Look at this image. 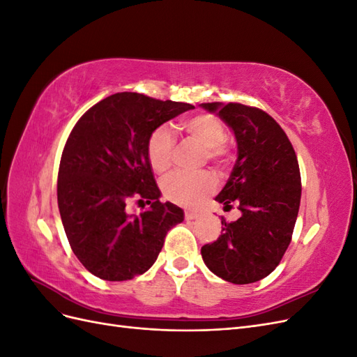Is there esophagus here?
<instances>
[{
    "label": "esophagus",
    "instance_id": "obj_1",
    "mask_svg": "<svg viewBox=\"0 0 357 357\" xmlns=\"http://www.w3.org/2000/svg\"><path fill=\"white\" fill-rule=\"evenodd\" d=\"M185 218H186V220H195L199 218V213L188 210V211H185Z\"/></svg>",
    "mask_w": 357,
    "mask_h": 357
}]
</instances>
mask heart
<instances>
[{"label": "heart", "mask_w": 357, "mask_h": 357, "mask_svg": "<svg viewBox=\"0 0 357 357\" xmlns=\"http://www.w3.org/2000/svg\"><path fill=\"white\" fill-rule=\"evenodd\" d=\"M190 142L205 149V158L215 165L225 164L226 156V129L218 116L201 113L189 117L180 125ZM176 143L167 128H158L149 137L147 159L155 172H165L174 158ZM162 192L167 199L180 205L199 204L205 197L215 189V181L210 174H185V172H172L160 183Z\"/></svg>", "instance_id": "heart-1"}]
</instances>
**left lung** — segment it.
<instances>
[{"instance_id":"8db88e82","label":"left lung","mask_w":357,"mask_h":357,"mask_svg":"<svg viewBox=\"0 0 357 357\" xmlns=\"http://www.w3.org/2000/svg\"><path fill=\"white\" fill-rule=\"evenodd\" d=\"M231 128L236 160L215 197L226 207L238 204V220L222 219V235L201 248L213 274L234 284L259 282L282 261L291 240L301 202L299 165L287 135L268 113L229 102H205Z\"/></svg>"}]
</instances>
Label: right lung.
Masks as SVG:
<instances>
[{"instance_id": "right-lung-1", "label": "right lung", "mask_w": 357, "mask_h": 357, "mask_svg": "<svg viewBox=\"0 0 357 357\" xmlns=\"http://www.w3.org/2000/svg\"><path fill=\"white\" fill-rule=\"evenodd\" d=\"M195 107L137 92L107 96L86 112L63 147L58 207L74 255L95 277L123 282L155 264L167 232L185 220L160 190L147 159L155 129ZM132 197L151 207L128 215Z\"/></svg>"}]
</instances>
